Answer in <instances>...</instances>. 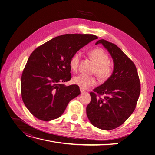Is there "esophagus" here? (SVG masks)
Instances as JSON below:
<instances>
[{
	"mask_svg": "<svg viewBox=\"0 0 155 155\" xmlns=\"http://www.w3.org/2000/svg\"><path fill=\"white\" fill-rule=\"evenodd\" d=\"M80 92H81L82 94H84V93H85V91L84 89H82V88H80Z\"/></svg>",
	"mask_w": 155,
	"mask_h": 155,
	"instance_id": "1",
	"label": "esophagus"
}]
</instances>
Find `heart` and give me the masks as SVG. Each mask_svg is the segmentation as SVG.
Masks as SVG:
<instances>
[{"label":"heart","instance_id":"b5f03b06","mask_svg":"<svg viewBox=\"0 0 155 155\" xmlns=\"http://www.w3.org/2000/svg\"><path fill=\"white\" fill-rule=\"evenodd\" d=\"M81 54L77 52L74 54L70 61V66L73 71H77L80 60ZM89 57L96 64L93 72L101 80H105L110 77L113 71V66L108 62L109 57L105 51L101 48H96L89 52ZM73 82L82 89H87L96 85L97 81L93 77L80 74L73 78Z\"/></svg>","mask_w":155,"mask_h":155}]
</instances>
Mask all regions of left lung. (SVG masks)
Returning <instances> with one entry per match:
<instances>
[{
  "instance_id": "8db88e82",
  "label": "left lung",
  "mask_w": 155,
  "mask_h": 155,
  "mask_svg": "<svg viewBox=\"0 0 155 155\" xmlns=\"http://www.w3.org/2000/svg\"><path fill=\"white\" fill-rule=\"evenodd\" d=\"M98 44H102L111 56L113 71L104 84L90 93L91 101L86 112L94 126L110 130L122 125L134 112L140 84L135 64L117 45L104 39L96 45ZM103 95L101 98L100 96Z\"/></svg>"
}]
</instances>
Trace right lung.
<instances>
[{"instance_id": "add662e5", "label": "right lung", "mask_w": 155, "mask_h": 155, "mask_svg": "<svg viewBox=\"0 0 155 155\" xmlns=\"http://www.w3.org/2000/svg\"><path fill=\"white\" fill-rule=\"evenodd\" d=\"M97 38L92 34H65L33 51L22 73L21 92L25 106L33 116L42 121L58 118L70 101L79 95L78 85L63 83L71 78V57Z\"/></svg>"}]
</instances>
